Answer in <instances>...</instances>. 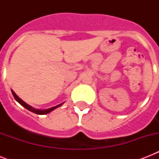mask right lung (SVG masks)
<instances>
[{"mask_svg": "<svg viewBox=\"0 0 159 159\" xmlns=\"http://www.w3.org/2000/svg\"><path fill=\"white\" fill-rule=\"evenodd\" d=\"M11 92H12V95H13V97H15V99H16V102H19V103H20L21 106H24V107H25V109L29 110V111H31V112H33V113L37 114V115H46V114L50 113L51 111H53V110H55V109L57 108V107H59V106H61L62 104H63V103H62V104H59V105H57V106H53V107H51V108L45 109V110H41V109H35V108H34L33 106H30L29 104L25 103V102H24L23 100H21L20 98V97H19L16 94V93H15V92H14L13 90H11Z\"/></svg>", "mask_w": 159, "mask_h": 159, "instance_id": "obj_1", "label": "right lung"}]
</instances>
